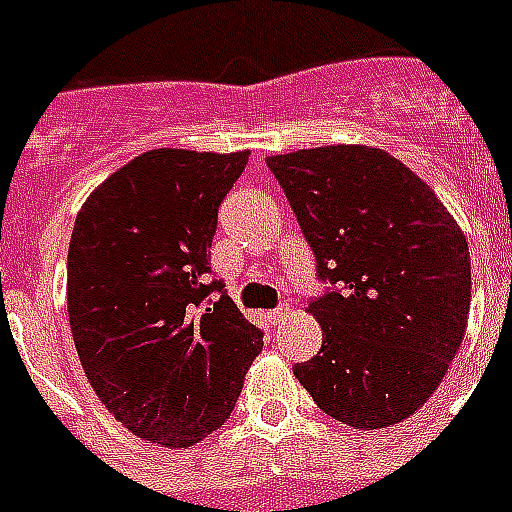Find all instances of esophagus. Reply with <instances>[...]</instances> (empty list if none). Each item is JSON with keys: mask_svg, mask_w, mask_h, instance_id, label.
Returning <instances> with one entry per match:
<instances>
[{"mask_svg": "<svg viewBox=\"0 0 512 512\" xmlns=\"http://www.w3.org/2000/svg\"><path fill=\"white\" fill-rule=\"evenodd\" d=\"M287 316H289V308H284V305H279L276 311L268 313V321H271L273 327H279V324H284V321H287Z\"/></svg>", "mask_w": 512, "mask_h": 512, "instance_id": "1", "label": "esophagus"}]
</instances>
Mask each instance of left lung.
Here are the masks:
<instances>
[{
	"label": "left lung",
	"mask_w": 512,
	"mask_h": 512,
	"mask_svg": "<svg viewBox=\"0 0 512 512\" xmlns=\"http://www.w3.org/2000/svg\"><path fill=\"white\" fill-rule=\"evenodd\" d=\"M316 273L332 287L305 308L324 342L295 377L350 428H390L444 380L470 313V252L422 177L369 146L268 156Z\"/></svg>",
	"instance_id": "8db88e82"
}]
</instances>
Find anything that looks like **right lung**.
<instances>
[{"label": "right lung", "instance_id": "obj_1", "mask_svg": "<svg viewBox=\"0 0 512 512\" xmlns=\"http://www.w3.org/2000/svg\"><path fill=\"white\" fill-rule=\"evenodd\" d=\"M249 151L154 148L84 201L68 244V321L87 380L124 428L185 449L231 417L263 350L209 279L217 209ZM221 295L200 311L208 295Z\"/></svg>", "mask_w": 512, "mask_h": 512}]
</instances>
